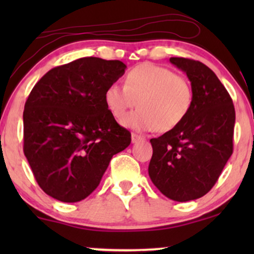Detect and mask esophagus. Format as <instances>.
Wrapping results in <instances>:
<instances>
[{"label": "esophagus", "instance_id": "obj_1", "mask_svg": "<svg viewBox=\"0 0 254 254\" xmlns=\"http://www.w3.org/2000/svg\"><path fill=\"white\" fill-rule=\"evenodd\" d=\"M141 139H143V136L137 135V133H132V135H131V142H132V143H136V142L141 141Z\"/></svg>", "mask_w": 254, "mask_h": 254}]
</instances>
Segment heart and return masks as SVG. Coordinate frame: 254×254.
Wrapping results in <instances>:
<instances>
[{
    "label": "heart",
    "instance_id": "heart-1",
    "mask_svg": "<svg viewBox=\"0 0 254 254\" xmlns=\"http://www.w3.org/2000/svg\"><path fill=\"white\" fill-rule=\"evenodd\" d=\"M104 98L107 109L118 119L138 104L139 109L122 121L124 127L165 132L177 127L189 115L192 88L186 78L170 69L142 63L127 72L125 86L111 83Z\"/></svg>",
    "mask_w": 254,
    "mask_h": 254
}]
</instances>
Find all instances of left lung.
<instances>
[{
	"mask_svg": "<svg viewBox=\"0 0 254 254\" xmlns=\"http://www.w3.org/2000/svg\"><path fill=\"white\" fill-rule=\"evenodd\" d=\"M191 82L192 104L186 118L151 138L148 173L162 194L189 202L211 190L233 154L235 110L229 93L210 68L198 61L171 57Z\"/></svg>",
	"mask_w": 254,
	"mask_h": 254,
	"instance_id": "1",
	"label": "left lung"
}]
</instances>
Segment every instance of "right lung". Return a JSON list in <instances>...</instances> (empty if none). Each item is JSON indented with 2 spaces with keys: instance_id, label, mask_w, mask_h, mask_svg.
I'll return each instance as SVG.
<instances>
[{
  "instance_id": "1",
  "label": "right lung",
  "mask_w": 254,
  "mask_h": 254,
  "mask_svg": "<svg viewBox=\"0 0 254 254\" xmlns=\"http://www.w3.org/2000/svg\"><path fill=\"white\" fill-rule=\"evenodd\" d=\"M121 61L83 57L46 72L24 110V153L38 185L65 203L80 202L100 184L113 155L131 133L105 104V92L123 76Z\"/></svg>"
}]
</instances>
